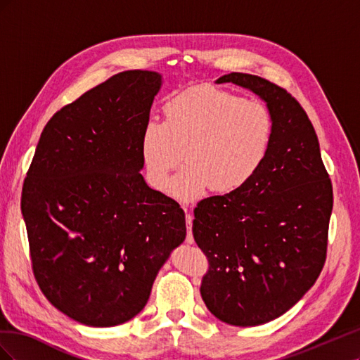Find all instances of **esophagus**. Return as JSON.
I'll return each mask as SVG.
<instances>
[{
  "instance_id": "34e87169",
  "label": "esophagus",
  "mask_w": 360,
  "mask_h": 360,
  "mask_svg": "<svg viewBox=\"0 0 360 360\" xmlns=\"http://www.w3.org/2000/svg\"><path fill=\"white\" fill-rule=\"evenodd\" d=\"M186 212V226H188V236H186V243L192 245L193 243V234H192V221H193V216L188 212V209H184Z\"/></svg>"
}]
</instances>
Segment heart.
Here are the masks:
<instances>
[{
	"label": "heart",
	"mask_w": 360,
	"mask_h": 360,
	"mask_svg": "<svg viewBox=\"0 0 360 360\" xmlns=\"http://www.w3.org/2000/svg\"><path fill=\"white\" fill-rule=\"evenodd\" d=\"M275 135L269 108L258 101L214 86H193L165 105V122L150 120L141 135V159L151 188L183 202L204 197L210 188L233 192L266 162ZM188 163L174 180L182 151Z\"/></svg>",
	"instance_id": "heart-1"
}]
</instances>
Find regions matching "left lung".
<instances>
[{
    "label": "left lung",
    "mask_w": 360,
    "mask_h": 360,
    "mask_svg": "<svg viewBox=\"0 0 360 360\" xmlns=\"http://www.w3.org/2000/svg\"><path fill=\"white\" fill-rule=\"evenodd\" d=\"M224 82L259 96L275 122L270 153L255 176L193 210V238L209 259L201 297L216 319L248 328L281 317L317 281L333 191L314 126L287 90L237 72L216 79Z\"/></svg>",
    "instance_id": "obj_1"
}]
</instances>
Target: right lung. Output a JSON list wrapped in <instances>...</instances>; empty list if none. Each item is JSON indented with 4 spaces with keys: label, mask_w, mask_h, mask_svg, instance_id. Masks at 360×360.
I'll return each instance as SVG.
<instances>
[{
    "label": "right lung",
    "mask_w": 360,
    "mask_h": 360,
    "mask_svg": "<svg viewBox=\"0 0 360 360\" xmlns=\"http://www.w3.org/2000/svg\"><path fill=\"white\" fill-rule=\"evenodd\" d=\"M162 76L127 70L53 114L27 172L20 210L32 271L72 320L111 328L143 311L186 237L180 205L148 188L141 135Z\"/></svg>",
    "instance_id": "right-lung-1"
}]
</instances>
